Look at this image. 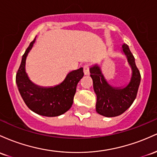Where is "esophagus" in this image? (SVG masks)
Instances as JSON below:
<instances>
[{
  "instance_id": "obj_1",
  "label": "esophagus",
  "mask_w": 157,
  "mask_h": 157,
  "mask_svg": "<svg viewBox=\"0 0 157 157\" xmlns=\"http://www.w3.org/2000/svg\"><path fill=\"white\" fill-rule=\"evenodd\" d=\"M83 71H84V73L85 75H88L90 74V69H89V66H88L87 64H85L84 66V68H83Z\"/></svg>"
}]
</instances>
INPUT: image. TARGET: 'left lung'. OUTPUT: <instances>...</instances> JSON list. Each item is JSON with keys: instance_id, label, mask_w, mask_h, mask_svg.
<instances>
[{"instance_id": "1", "label": "left lung", "mask_w": 157, "mask_h": 157, "mask_svg": "<svg viewBox=\"0 0 157 157\" xmlns=\"http://www.w3.org/2000/svg\"><path fill=\"white\" fill-rule=\"evenodd\" d=\"M121 52L125 55L132 70L130 82L124 87H113L110 85L105 79L101 67L98 64H94L90 68L93 89L97 97L96 112L104 117H115L126 111L136 97L140 87V73L129 47L123 44Z\"/></svg>"}]
</instances>
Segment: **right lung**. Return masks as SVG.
<instances>
[{"mask_svg":"<svg viewBox=\"0 0 157 157\" xmlns=\"http://www.w3.org/2000/svg\"><path fill=\"white\" fill-rule=\"evenodd\" d=\"M36 39V37L22 56L21 63L16 74L17 89L26 106L33 112L44 117H58L72 107L76 86L84 76L83 68L70 72L61 84L54 87L36 85L29 78L25 69L26 57Z\"/></svg>","mask_w":157,"mask_h":157,"instance_id":"obj_1","label":"right lung"}]
</instances>
